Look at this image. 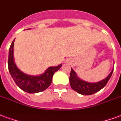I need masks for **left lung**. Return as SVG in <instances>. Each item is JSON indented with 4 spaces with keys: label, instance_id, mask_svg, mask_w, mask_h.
Returning a JSON list of instances; mask_svg holds the SVG:
<instances>
[{
    "label": "left lung",
    "instance_id": "1",
    "mask_svg": "<svg viewBox=\"0 0 121 121\" xmlns=\"http://www.w3.org/2000/svg\"><path fill=\"white\" fill-rule=\"evenodd\" d=\"M113 69L110 72L105 79L97 82H89L83 80H81L78 77L75 71L71 68L70 76H69V84L71 88L83 95H90L97 92L103 89L110 79L113 73Z\"/></svg>",
    "mask_w": 121,
    "mask_h": 121
}]
</instances>
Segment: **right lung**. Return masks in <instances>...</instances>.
Returning <instances> with one entry per match:
<instances>
[{
    "label": "right lung",
    "instance_id": "1",
    "mask_svg": "<svg viewBox=\"0 0 121 121\" xmlns=\"http://www.w3.org/2000/svg\"><path fill=\"white\" fill-rule=\"evenodd\" d=\"M14 42L15 40L12 42L9 48L8 65L9 71L16 84L21 90L29 93H39L46 90L52 83L55 72L60 69L62 64L57 66L49 67L44 73L39 75L33 76L24 73L18 69L14 61Z\"/></svg>",
    "mask_w": 121,
    "mask_h": 121
}]
</instances>
